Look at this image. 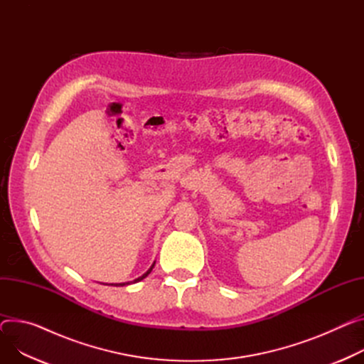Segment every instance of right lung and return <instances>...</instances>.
<instances>
[{"label":"right lung","mask_w":364,"mask_h":364,"mask_svg":"<svg viewBox=\"0 0 364 364\" xmlns=\"http://www.w3.org/2000/svg\"><path fill=\"white\" fill-rule=\"evenodd\" d=\"M153 267H154V264H153V265H151V267H150V269H149V271H147V272H146V274H143V275H141V277H139V278H136V279H134V283H136V282H141V279H143V278H146V277H147V275H149V274H150V272H151V269H153ZM127 284H129V283H127ZM117 286H125V283H122V284H117Z\"/></svg>","instance_id":"obj_1"}]
</instances>
